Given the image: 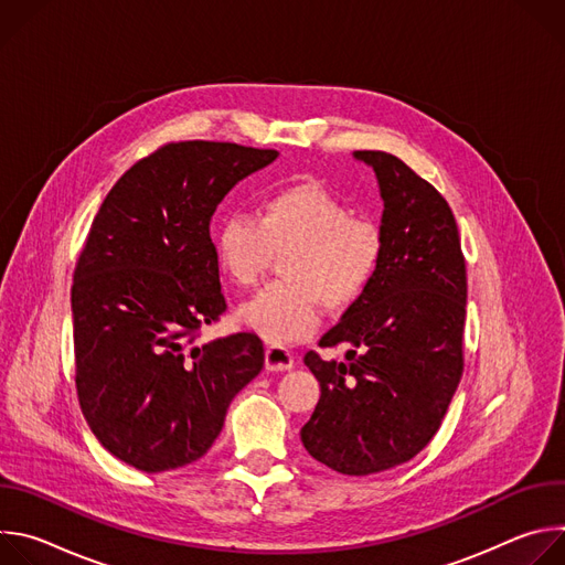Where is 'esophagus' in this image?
I'll return each instance as SVG.
<instances>
[{
  "label": "esophagus",
  "mask_w": 565,
  "mask_h": 565,
  "mask_svg": "<svg viewBox=\"0 0 565 565\" xmlns=\"http://www.w3.org/2000/svg\"><path fill=\"white\" fill-rule=\"evenodd\" d=\"M292 364H295V355L288 349H284L279 344H270L266 349V369L268 371H286Z\"/></svg>",
  "instance_id": "obj_1"
}]
</instances>
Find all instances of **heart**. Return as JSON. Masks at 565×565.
Returning <instances> with one entry per match:
<instances>
[{
  "label": "heart",
  "mask_w": 565,
  "mask_h": 565,
  "mask_svg": "<svg viewBox=\"0 0 565 565\" xmlns=\"http://www.w3.org/2000/svg\"><path fill=\"white\" fill-rule=\"evenodd\" d=\"M214 253L238 288L257 286L273 253H286L279 266L286 281L238 308L241 324L270 344H284L315 333L321 303L340 312L364 295L380 268L384 236L371 218L351 216V207L331 190L303 181L262 196L255 216L223 218Z\"/></svg>",
  "instance_id": "b5f03b06"
}]
</instances>
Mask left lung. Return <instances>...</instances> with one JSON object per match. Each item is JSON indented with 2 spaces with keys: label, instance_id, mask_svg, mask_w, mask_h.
Listing matches in <instances>:
<instances>
[{
  "label": "left lung",
  "instance_id": "8db88e82",
  "mask_svg": "<svg viewBox=\"0 0 565 565\" xmlns=\"http://www.w3.org/2000/svg\"><path fill=\"white\" fill-rule=\"evenodd\" d=\"M353 158L375 172L384 255L364 295L319 340L349 344V362L303 355L321 395L301 443L327 467L366 476L412 460L440 429L462 375L467 275L438 190L386 151Z\"/></svg>",
  "mask_w": 565,
  "mask_h": 565
}]
</instances>
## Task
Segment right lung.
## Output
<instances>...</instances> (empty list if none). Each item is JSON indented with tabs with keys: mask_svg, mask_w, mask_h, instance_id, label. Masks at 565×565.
I'll list each match as a JSON object with an SVG mask.
<instances>
[{
	"mask_svg": "<svg viewBox=\"0 0 565 565\" xmlns=\"http://www.w3.org/2000/svg\"><path fill=\"white\" fill-rule=\"evenodd\" d=\"M277 156L166 145L120 177L92 223L71 288L77 399L100 445L140 471L203 458L232 397L264 369L255 333L194 338L225 310L212 214Z\"/></svg>",
	"mask_w": 565,
	"mask_h": 565,
	"instance_id": "obj_1",
	"label": "right lung"
}]
</instances>
